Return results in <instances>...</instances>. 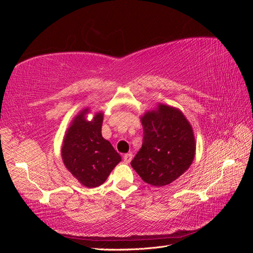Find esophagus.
<instances>
[{
  "label": "esophagus",
  "instance_id": "obj_1",
  "mask_svg": "<svg viewBox=\"0 0 253 253\" xmlns=\"http://www.w3.org/2000/svg\"><path fill=\"white\" fill-rule=\"evenodd\" d=\"M132 158H133V154H132V153H127V154H125V155H124V162H125L126 164H129V163H131Z\"/></svg>",
  "mask_w": 253,
  "mask_h": 253
}]
</instances>
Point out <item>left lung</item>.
Returning a JSON list of instances; mask_svg holds the SVG:
<instances>
[{"instance_id":"1","label":"left lung","mask_w":253,"mask_h":253,"mask_svg":"<svg viewBox=\"0 0 253 253\" xmlns=\"http://www.w3.org/2000/svg\"><path fill=\"white\" fill-rule=\"evenodd\" d=\"M141 124L142 147L131 166L149 185H169L193 162L195 140L192 127L180 111L164 104L144 114Z\"/></svg>"}]
</instances>
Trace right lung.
Listing matches in <instances>:
<instances>
[{"instance_id": "add662e5", "label": "right lung", "mask_w": 253, "mask_h": 253, "mask_svg": "<svg viewBox=\"0 0 253 253\" xmlns=\"http://www.w3.org/2000/svg\"><path fill=\"white\" fill-rule=\"evenodd\" d=\"M86 112H81L68 128L62 159L67 170L83 186L96 188L106 180L121 157L101 135L103 114L98 113L93 120L86 121Z\"/></svg>"}]
</instances>
